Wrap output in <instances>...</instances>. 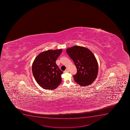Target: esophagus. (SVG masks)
I'll return each mask as SVG.
<instances>
[{
	"mask_svg": "<svg viewBox=\"0 0 130 130\" xmlns=\"http://www.w3.org/2000/svg\"><path fill=\"white\" fill-rule=\"evenodd\" d=\"M69 72V70L68 68H67V69L64 71L65 72Z\"/></svg>",
	"mask_w": 130,
	"mask_h": 130,
	"instance_id": "1",
	"label": "esophagus"
}]
</instances>
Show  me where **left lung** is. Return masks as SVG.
Returning <instances> with one entry per match:
<instances>
[{"instance_id":"1","label":"left lung","mask_w":130,"mask_h":130,"mask_svg":"<svg viewBox=\"0 0 130 130\" xmlns=\"http://www.w3.org/2000/svg\"><path fill=\"white\" fill-rule=\"evenodd\" d=\"M66 51L77 69V73L73 75L75 81L81 86L91 84L98 72V61L93 53L87 48L78 46L67 48Z\"/></svg>"}]
</instances>
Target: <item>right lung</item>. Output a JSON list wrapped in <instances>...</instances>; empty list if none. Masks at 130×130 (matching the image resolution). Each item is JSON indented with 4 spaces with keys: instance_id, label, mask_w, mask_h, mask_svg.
Wrapping results in <instances>:
<instances>
[{
    "instance_id": "1",
    "label": "right lung",
    "mask_w": 130,
    "mask_h": 130,
    "mask_svg": "<svg viewBox=\"0 0 130 130\" xmlns=\"http://www.w3.org/2000/svg\"><path fill=\"white\" fill-rule=\"evenodd\" d=\"M62 51V49H59L43 52L32 63L34 77L43 89L54 90L61 83L63 72L59 69L55 61Z\"/></svg>"
}]
</instances>
